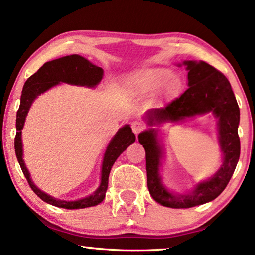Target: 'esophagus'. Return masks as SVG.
<instances>
[{
	"mask_svg": "<svg viewBox=\"0 0 255 255\" xmlns=\"http://www.w3.org/2000/svg\"><path fill=\"white\" fill-rule=\"evenodd\" d=\"M131 128H132V131H133V133H134L135 135H138V134L140 133V132L145 128V125L142 124L141 122L134 121V122H132Z\"/></svg>",
	"mask_w": 255,
	"mask_h": 255,
	"instance_id": "esophagus-1",
	"label": "esophagus"
}]
</instances>
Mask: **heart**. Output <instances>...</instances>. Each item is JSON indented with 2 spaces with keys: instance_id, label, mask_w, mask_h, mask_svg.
Returning a JSON list of instances; mask_svg holds the SVG:
<instances>
[{
  "instance_id": "b5f03b06",
  "label": "heart",
  "mask_w": 255,
  "mask_h": 255,
  "mask_svg": "<svg viewBox=\"0 0 255 255\" xmlns=\"http://www.w3.org/2000/svg\"><path fill=\"white\" fill-rule=\"evenodd\" d=\"M173 76V73L167 68L152 67L144 68L134 73L128 80L127 87L128 90L135 94H148L155 92L168 82Z\"/></svg>"
}]
</instances>
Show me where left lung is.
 <instances>
[{"mask_svg": "<svg viewBox=\"0 0 255 255\" xmlns=\"http://www.w3.org/2000/svg\"><path fill=\"white\" fill-rule=\"evenodd\" d=\"M177 66H184L188 71V89L165 108L146 111L144 118L151 128L139 133L138 139L146 152L147 188L153 200L163 207L187 209L211 202L228 186L240 155V111L231 85L221 72L201 60H184ZM207 113L216 118L221 166L208 180L200 181L186 193L170 191L161 175L165 154L161 131L154 127L183 123Z\"/></svg>", "mask_w": 255, "mask_h": 255, "instance_id": "left-lung-1", "label": "left lung"}]
</instances>
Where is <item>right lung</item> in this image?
<instances>
[{"mask_svg":"<svg viewBox=\"0 0 255 255\" xmlns=\"http://www.w3.org/2000/svg\"><path fill=\"white\" fill-rule=\"evenodd\" d=\"M103 73L104 71L102 68L94 65L88 59L83 58L79 54H71L59 59H54L52 61L45 62L24 83L22 95H20L19 109L17 111L16 117V156L19 162L20 168L23 170L24 176L26 177L27 182L30 184L31 189L44 202H46V203L51 205H54V207L64 209H83L95 207V205L100 204L106 198L108 180H109L111 167H113L118 156L128 146L135 141V135L132 132L130 125L125 124L111 138V140L109 141V144H108L106 148V152L103 154L102 165H101L100 184L93 194H90L89 196L79 198V200L74 201L59 200V198H55L51 196V195L46 194L34 184L29 169H27L25 165V161L23 159L24 151L22 141V130L24 128V124H25L27 113H29L34 100L39 95H41V94L53 88V87L61 85V83H68V85L87 87V88H96L97 85H99L103 78Z\"/></svg>","mask_w":255,"mask_h":255,"instance_id":"add662e5","label":"right lung"}]
</instances>
